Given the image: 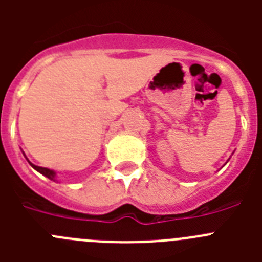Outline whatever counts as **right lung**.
<instances>
[{"mask_svg": "<svg viewBox=\"0 0 262 262\" xmlns=\"http://www.w3.org/2000/svg\"><path fill=\"white\" fill-rule=\"evenodd\" d=\"M23 155H25V154H23ZM25 157H26V155H25ZM26 159H27V157H26ZM27 161H29V159H27ZM29 164L32 166V168L35 169L36 172H39L40 174H43V176H46L47 178H50L51 181H57V180H56V172H55V170H52V169H48V168H41V166H38V165H34L31 161H29Z\"/></svg>", "mask_w": 262, "mask_h": 262, "instance_id": "add662e5", "label": "right lung"}]
</instances>
